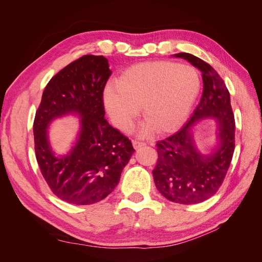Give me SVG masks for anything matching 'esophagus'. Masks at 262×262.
<instances>
[{
	"mask_svg": "<svg viewBox=\"0 0 262 262\" xmlns=\"http://www.w3.org/2000/svg\"><path fill=\"white\" fill-rule=\"evenodd\" d=\"M132 144H133V147L136 148V149H138V148H140V147L145 145V143H143V142L137 141V140H133V141H132Z\"/></svg>",
	"mask_w": 262,
	"mask_h": 262,
	"instance_id": "1",
	"label": "esophagus"
}]
</instances>
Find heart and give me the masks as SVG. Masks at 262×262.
Segmentation results:
<instances>
[{
  "mask_svg": "<svg viewBox=\"0 0 262 262\" xmlns=\"http://www.w3.org/2000/svg\"><path fill=\"white\" fill-rule=\"evenodd\" d=\"M200 89L194 68L170 61L138 63L125 69L115 85L107 86L102 99L114 124L129 131L141 108L145 123L141 134L176 130L186 118Z\"/></svg>",
  "mask_w": 262,
  "mask_h": 262,
  "instance_id": "1",
  "label": "heart"
}]
</instances>
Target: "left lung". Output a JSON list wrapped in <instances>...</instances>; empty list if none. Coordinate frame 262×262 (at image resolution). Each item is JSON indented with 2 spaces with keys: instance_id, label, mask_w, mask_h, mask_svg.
Masks as SVG:
<instances>
[{
  "instance_id": "left-lung-1",
  "label": "left lung",
  "mask_w": 262,
  "mask_h": 262,
  "mask_svg": "<svg viewBox=\"0 0 262 262\" xmlns=\"http://www.w3.org/2000/svg\"><path fill=\"white\" fill-rule=\"evenodd\" d=\"M200 70L202 97L187 123L172 136L157 142L158 158L153 177L166 199L180 204L200 203L216 193L231 165L235 148V119L229 92L209 63L181 52L175 54ZM218 121L219 146L209 156L195 146L192 128L203 118Z\"/></svg>"
}]
</instances>
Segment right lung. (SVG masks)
Here are the masks:
<instances>
[{"instance_id": "1", "label": "right lung", "mask_w": 262, "mask_h": 262, "mask_svg": "<svg viewBox=\"0 0 262 262\" xmlns=\"http://www.w3.org/2000/svg\"><path fill=\"white\" fill-rule=\"evenodd\" d=\"M112 71L102 55H83L55 74L43 91L34 121L35 152L51 191L72 204H93L112 193L133 152L131 141L105 119V85ZM70 113L81 118L76 145L55 157L49 124Z\"/></svg>"}]
</instances>
